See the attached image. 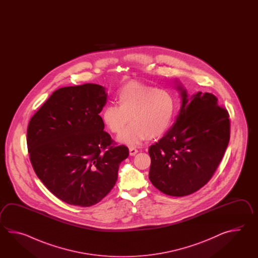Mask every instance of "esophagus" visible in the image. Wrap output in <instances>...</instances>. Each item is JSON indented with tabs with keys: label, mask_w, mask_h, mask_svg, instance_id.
Returning a JSON list of instances; mask_svg holds the SVG:
<instances>
[{
	"label": "esophagus",
	"mask_w": 258,
	"mask_h": 258,
	"mask_svg": "<svg viewBox=\"0 0 258 258\" xmlns=\"http://www.w3.org/2000/svg\"><path fill=\"white\" fill-rule=\"evenodd\" d=\"M129 153L131 156H135L136 154L138 153V150L136 148H129Z\"/></svg>",
	"instance_id": "34e87169"
}]
</instances>
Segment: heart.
<instances>
[{"label": "heart", "mask_w": 258, "mask_h": 258, "mask_svg": "<svg viewBox=\"0 0 258 258\" xmlns=\"http://www.w3.org/2000/svg\"><path fill=\"white\" fill-rule=\"evenodd\" d=\"M118 103L106 105L101 119L111 133L119 134V142L138 146L148 137L154 138L170 128L175 113V99L170 91L132 82L119 90Z\"/></svg>", "instance_id": "1"}]
</instances>
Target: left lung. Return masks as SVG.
Listing matches in <instances>:
<instances>
[{"label":"left lung","mask_w":258,"mask_h":258,"mask_svg":"<svg viewBox=\"0 0 258 258\" xmlns=\"http://www.w3.org/2000/svg\"><path fill=\"white\" fill-rule=\"evenodd\" d=\"M181 91V110L170 131L148 148L149 180L160 192L184 197L212 178L230 141L229 112L213 94L188 98Z\"/></svg>","instance_id":"obj_1"}]
</instances>
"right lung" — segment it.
<instances>
[{
    "instance_id": "1",
    "label": "right lung",
    "mask_w": 258,
    "mask_h": 258,
    "mask_svg": "<svg viewBox=\"0 0 258 258\" xmlns=\"http://www.w3.org/2000/svg\"><path fill=\"white\" fill-rule=\"evenodd\" d=\"M107 100L96 84L59 88L32 116L27 132L29 159L44 185L61 201L91 207L115 185L129 156L116 146L99 116Z\"/></svg>"
}]
</instances>
